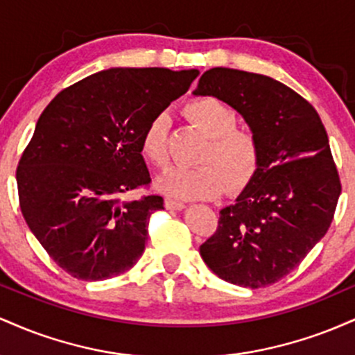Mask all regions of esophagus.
<instances>
[{
	"label": "esophagus",
	"instance_id": "esophagus-1",
	"mask_svg": "<svg viewBox=\"0 0 355 355\" xmlns=\"http://www.w3.org/2000/svg\"><path fill=\"white\" fill-rule=\"evenodd\" d=\"M165 207L168 210H183V209H185V203L180 202V200H175V198L166 197L165 198Z\"/></svg>",
	"mask_w": 355,
	"mask_h": 355
}]
</instances>
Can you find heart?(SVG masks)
<instances>
[{"instance_id":"obj_1","label":"heart","mask_w":355,"mask_h":355,"mask_svg":"<svg viewBox=\"0 0 355 355\" xmlns=\"http://www.w3.org/2000/svg\"><path fill=\"white\" fill-rule=\"evenodd\" d=\"M185 113L209 137L198 166L175 165L158 178V189L183 200L218 197L229 187H242L254 177L260 160V144L254 132L239 128L237 115L229 105L214 96L190 100ZM168 125L165 112L152 116L141 133L140 148L150 164L168 162Z\"/></svg>"}]
</instances>
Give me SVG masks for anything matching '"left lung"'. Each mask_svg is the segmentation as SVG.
I'll use <instances>...</instances> for the list:
<instances>
[{
    "label": "left lung",
    "mask_w": 355,
    "mask_h": 355,
    "mask_svg": "<svg viewBox=\"0 0 355 355\" xmlns=\"http://www.w3.org/2000/svg\"><path fill=\"white\" fill-rule=\"evenodd\" d=\"M193 93L237 110L260 144L254 177L200 245L203 262L240 287L279 282L327 234L340 195L319 113L280 81L232 68L205 71Z\"/></svg>",
    "instance_id": "left-lung-1"
}]
</instances>
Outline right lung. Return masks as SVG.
<instances>
[{
	"label": "right lung",
	"instance_id": "obj_1",
	"mask_svg": "<svg viewBox=\"0 0 355 355\" xmlns=\"http://www.w3.org/2000/svg\"><path fill=\"white\" fill-rule=\"evenodd\" d=\"M197 76L198 70L110 68L64 88L44 108L16 170L19 207L71 277L112 279L144 254L148 218L164 198L123 200L152 182L141 133Z\"/></svg>",
	"mask_w": 355,
	"mask_h": 355
}]
</instances>
